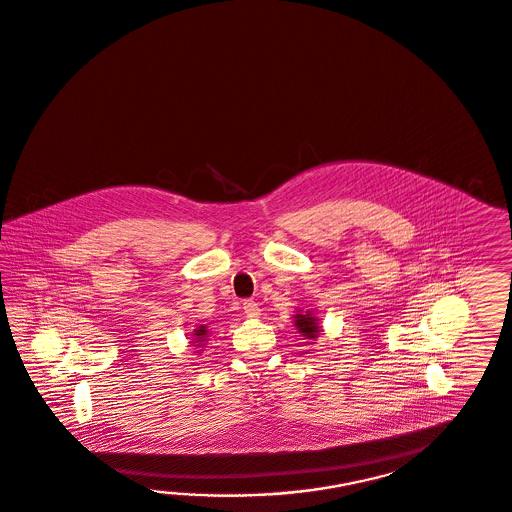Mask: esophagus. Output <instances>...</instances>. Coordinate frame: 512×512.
I'll use <instances>...</instances> for the list:
<instances>
[{
  "mask_svg": "<svg viewBox=\"0 0 512 512\" xmlns=\"http://www.w3.org/2000/svg\"><path fill=\"white\" fill-rule=\"evenodd\" d=\"M244 313H246V317L257 318L261 315V307H259V304H255L253 300H246L244 302Z\"/></svg>",
  "mask_w": 512,
  "mask_h": 512,
  "instance_id": "esophagus-1",
  "label": "esophagus"
}]
</instances>
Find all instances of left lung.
<instances>
[{"instance_id":"left-lung-1","label":"left lung","mask_w":512,"mask_h":512,"mask_svg":"<svg viewBox=\"0 0 512 512\" xmlns=\"http://www.w3.org/2000/svg\"><path fill=\"white\" fill-rule=\"evenodd\" d=\"M294 326L298 328V332L304 335L305 339H315L318 337V318L313 315V311H305V315L296 313L294 315Z\"/></svg>"}]
</instances>
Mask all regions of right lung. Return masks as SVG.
Listing matches in <instances>:
<instances>
[{
    "instance_id": "1",
    "label": "right lung",
    "mask_w": 512,
    "mask_h": 512,
    "mask_svg": "<svg viewBox=\"0 0 512 512\" xmlns=\"http://www.w3.org/2000/svg\"><path fill=\"white\" fill-rule=\"evenodd\" d=\"M195 339L192 341V343H199V345L195 346H201V343H205L207 341V326H199L197 330H195Z\"/></svg>"
}]
</instances>
